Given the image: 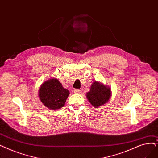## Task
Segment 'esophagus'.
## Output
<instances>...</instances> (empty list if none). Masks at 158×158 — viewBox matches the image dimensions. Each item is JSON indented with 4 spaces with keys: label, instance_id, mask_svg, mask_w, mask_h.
Instances as JSON below:
<instances>
[{
    "label": "esophagus",
    "instance_id": "34e87169",
    "mask_svg": "<svg viewBox=\"0 0 158 158\" xmlns=\"http://www.w3.org/2000/svg\"><path fill=\"white\" fill-rule=\"evenodd\" d=\"M74 92L76 94H79L81 92V90H79V89H75Z\"/></svg>",
    "mask_w": 158,
    "mask_h": 158
}]
</instances>
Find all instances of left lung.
I'll use <instances>...</instances> for the list:
<instances>
[{
  "label": "left lung",
  "instance_id": "1",
  "mask_svg": "<svg viewBox=\"0 0 158 158\" xmlns=\"http://www.w3.org/2000/svg\"><path fill=\"white\" fill-rule=\"evenodd\" d=\"M86 97L91 105L97 108L108 101L111 97V90L99 82L94 81L90 87V92L86 94Z\"/></svg>",
  "mask_w": 158,
  "mask_h": 158
}]
</instances>
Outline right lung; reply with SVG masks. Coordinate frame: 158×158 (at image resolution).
Wrapping results in <instances>:
<instances>
[{
  "label": "right lung",
  "mask_w": 158,
  "mask_h": 158,
  "mask_svg": "<svg viewBox=\"0 0 158 158\" xmlns=\"http://www.w3.org/2000/svg\"><path fill=\"white\" fill-rule=\"evenodd\" d=\"M69 94L70 92L63 88L57 79L55 78L45 81L39 90L40 101L45 106L52 110L63 107Z\"/></svg>",
  "instance_id": "obj_1"
}]
</instances>
